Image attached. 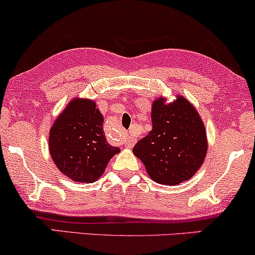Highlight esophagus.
I'll return each instance as SVG.
<instances>
[{"mask_svg":"<svg viewBox=\"0 0 255 255\" xmlns=\"http://www.w3.org/2000/svg\"><path fill=\"white\" fill-rule=\"evenodd\" d=\"M134 143H135V138L131 137V135H128V137L124 138V144L128 148H131L134 145Z\"/></svg>","mask_w":255,"mask_h":255,"instance_id":"34e87169","label":"esophagus"}]
</instances>
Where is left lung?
Listing matches in <instances>:
<instances>
[{"instance_id": "1", "label": "left lung", "mask_w": 255, "mask_h": 255, "mask_svg": "<svg viewBox=\"0 0 255 255\" xmlns=\"http://www.w3.org/2000/svg\"><path fill=\"white\" fill-rule=\"evenodd\" d=\"M152 130L133 147L151 179L177 185L190 179L206 156L207 138L203 121L186 98L165 104L156 99L151 109Z\"/></svg>"}]
</instances>
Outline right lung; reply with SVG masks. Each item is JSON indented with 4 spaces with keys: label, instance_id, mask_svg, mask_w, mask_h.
Returning a JSON list of instances; mask_svg holds the SVG:
<instances>
[{
    "label": "right lung",
    "instance_id": "obj_1",
    "mask_svg": "<svg viewBox=\"0 0 255 255\" xmlns=\"http://www.w3.org/2000/svg\"><path fill=\"white\" fill-rule=\"evenodd\" d=\"M103 115L90 99L75 98L56 118L49 135V151L56 166L76 183L99 179L120 147L108 143Z\"/></svg>",
    "mask_w": 255,
    "mask_h": 255
}]
</instances>
